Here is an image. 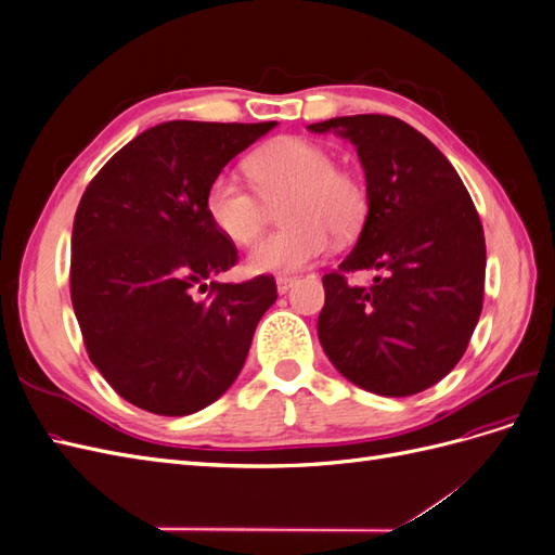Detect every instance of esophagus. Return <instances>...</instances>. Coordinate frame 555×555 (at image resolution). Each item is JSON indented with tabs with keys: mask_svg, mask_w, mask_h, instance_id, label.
I'll use <instances>...</instances> for the list:
<instances>
[{
	"mask_svg": "<svg viewBox=\"0 0 555 555\" xmlns=\"http://www.w3.org/2000/svg\"><path fill=\"white\" fill-rule=\"evenodd\" d=\"M275 282H278V294H287L296 284V278L294 275H280Z\"/></svg>",
	"mask_w": 555,
	"mask_h": 555,
	"instance_id": "1",
	"label": "esophagus"
}]
</instances>
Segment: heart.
I'll list each match as a JSON object with an SVG mask.
<instances>
[{
	"label": "heart",
	"instance_id": "b5f03b06",
	"mask_svg": "<svg viewBox=\"0 0 555 555\" xmlns=\"http://www.w3.org/2000/svg\"><path fill=\"white\" fill-rule=\"evenodd\" d=\"M249 171L257 190L233 173H217L206 190V215L233 245H249L268 222V206H280V231L249 251L251 273H294L319 259L328 233L349 238L367 212L363 182L335 169L328 150L306 139L284 137L251 155Z\"/></svg>",
	"mask_w": 555,
	"mask_h": 555
}]
</instances>
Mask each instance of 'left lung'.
<instances>
[{
  "label": "left lung",
  "mask_w": 555,
  "mask_h": 555,
  "mask_svg": "<svg viewBox=\"0 0 555 555\" xmlns=\"http://www.w3.org/2000/svg\"><path fill=\"white\" fill-rule=\"evenodd\" d=\"M354 143L367 215L357 247L324 275L317 333L338 373L377 396L438 384L465 354L483 304L486 243L477 208L449 159L391 115L314 122ZM382 270L371 288L346 275Z\"/></svg>",
  "instance_id": "obj_1"
}]
</instances>
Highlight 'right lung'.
<instances>
[{"instance_id":"1","label":"right lung","mask_w":555,"mask_h":555,"mask_svg":"<svg viewBox=\"0 0 555 555\" xmlns=\"http://www.w3.org/2000/svg\"><path fill=\"white\" fill-rule=\"evenodd\" d=\"M275 125L162 122L117 150L82 194L72 304L90 361L131 405L194 414L238 377L278 287L271 275L215 280L238 251L204 201L210 180Z\"/></svg>"}]
</instances>
